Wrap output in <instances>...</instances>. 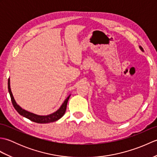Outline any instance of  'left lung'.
<instances>
[{
	"instance_id": "1",
	"label": "left lung",
	"mask_w": 157,
	"mask_h": 157,
	"mask_svg": "<svg viewBox=\"0 0 157 157\" xmlns=\"http://www.w3.org/2000/svg\"><path fill=\"white\" fill-rule=\"evenodd\" d=\"M140 48L141 49V51H144V50H143V48L141 47V46H140Z\"/></svg>"
}]
</instances>
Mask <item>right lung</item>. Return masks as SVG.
I'll use <instances>...</instances> for the list:
<instances>
[{"label": "right lung", "instance_id": "1", "mask_svg": "<svg viewBox=\"0 0 157 157\" xmlns=\"http://www.w3.org/2000/svg\"><path fill=\"white\" fill-rule=\"evenodd\" d=\"M8 89H9V92L10 94V96H11V102L12 104L14 106V108L15 110L17 111L20 115L24 117L25 118H28V119L31 120V121L36 122V123H51V122H54L57 121L59 119H61L62 117L64 115L66 111V109H67V102L69 101V98L70 97L69 95L67 98L65 99V101L63 103L62 105L61 106L57 111H55V113H52L51 115H46V116H42V115H38L34 114V113L28 112L25 110L23 109L22 108L20 107V106L17 104V102H15L14 98H13V94L11 90V87H10V79L9 78L8 79Z\"/></svg>", "mask_w": 157, "mask_h": 157}]
</instances>
